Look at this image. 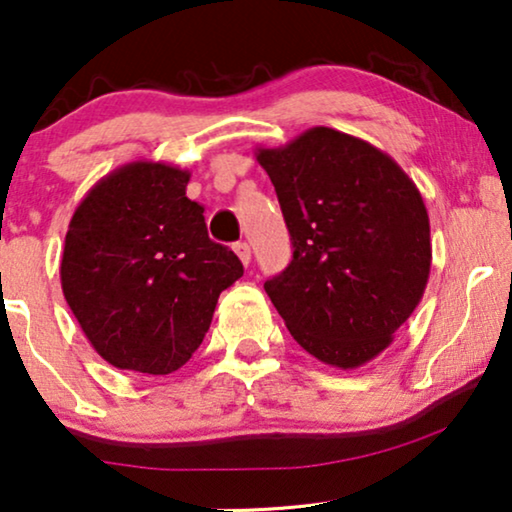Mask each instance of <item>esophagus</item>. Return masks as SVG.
Listing matches in <instances>:
<instances>
[{"label": "esophagus", "mask_w": 512, "mask_h": 512, "mask_svg": "<svg viewBox=\"0 0 512 512\" xmlns=\"http://www.w3.org/2000/svg\"><path fill=\"white\" fill-rule=\"evenodd\" d=\"M233 251H235L237 258H240V261H242L244 265H249V261H251V249H249L247 242H235V244H233Z\"/></svg>", "instance_id": "obj_1"}]
</instances>
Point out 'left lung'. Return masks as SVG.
Returning <instances> with one entry per match:
<instances>
[{
    "label": "left lung",
    "mask_w": 512,
    "mask_h": 512,
    "mask_svg": "<svg viewBox=\"0 0 512 512\" xmlns=\"http://www.w3.org/2000/svg\"><path fill=\"white\" fill-rule=\"evenodd\" d=\"M256 160L277 191L293 258L265 282L293 340L352 370L391 345L424 296L431 228L401 165L359 137L310 128Z\"/></svg>",
    "instance_id": "1"
}]
</instances>
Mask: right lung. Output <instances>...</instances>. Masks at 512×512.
Listing matches in <instances>:
<instances>
[{
	"label": "right lung",
	"mask_w": 512,
	"mask_h": 512,
	"mask_svg": "<svg viewBox=\"0 0 512 512\" xmlns=\"http://www.w3.org/2000/svg\"><path fill=\"white\" fill-rule=\"evenodd\" d=\"M191 174L135 160L102 177L69 221L62 293L97 354L121 370L170 375L191 359L242 263L209 240Z\"/></svg>",
	"instance_id": "obj_1"
}]
</instances>
